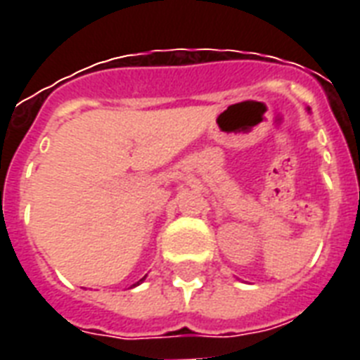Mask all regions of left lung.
Here are the masks:
<instances>
[{"instance_id": "obj_1", "label": "left lung", "mask_w": 360, "mask_h": 360, "mask_svg": "<svg viewBox=\"0 0 360 360\" xmlns=\"http://www.w3.org/2000/svg\"><path fill=\"white\" fill-rule=\"evenodd\" d=\"M308 110H310V108H308Z\"/></svg>"}]
</instances>
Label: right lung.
I'll list each match as a JSON object with an SVG mask.
<instances>
[{
	"mask_svg": "<svg viewBox=\"0 0 360 360\" xmlns=\"http://www.w3.org/2000/svg\"><path fill=\"white\" fill-rule=\"evenodd\" d=\"M143 280H146V276H143V278H141V280H140V282H136V284H134V285H140V284H141V282H143Z\"/></svg>",
	"mask_w": 360,
	"mask_h": 360,
	"instance_id": "1",
	"label": "right lung"
}]
</instances>
